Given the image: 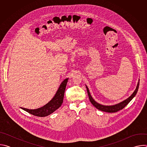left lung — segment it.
I'll return each mask as SVG.
<instances>
[{
  "label": "left lung",
  "mask_w": 147,
  "mask_h": 147,
  "mask_svg": "<svg viewBox=\"0 0 147 147\" xmlns=\"http://www.w3.org/2000/svg\"><path fill=\"white\" fill-rule=\"evenodd\" d=\"M139 81H140V80H139ZM139 81L138 82L137 86V87H136L135 91H134V92L132 94V95L130 96H129L127 99L123 100V102H121L119 103H117L116 105H112V106L102 105L97 103L92 98V96L90 93V91L87 86H86V88H87V93H88V95L89 99L90 100V102L96 109H98L101 111H103V112H108V113H114V112H117V111H119L123 109L132 100V99L136 96V95L138 91V87H139Z\"/></svg>",
  "instance_id": "obj_1"
}]
</instances>
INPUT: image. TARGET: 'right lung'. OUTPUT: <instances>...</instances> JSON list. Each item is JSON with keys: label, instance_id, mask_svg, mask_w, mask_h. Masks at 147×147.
I'll use <instances>...</instances> for the list:
<instances>
[{"label": "right lung", "instance_id": "right-lung-1", "mask_svg": "<svg viewBox=\"0 0 147 147\" xmlns=\"http://www.w3.org/2000/svg\"><path fill=\"white\" fill-rule=\"evenodd\" d=\"M68 79H65L61 83L55 96L44 107L36 109H28L24 108H22V109L32 115L38 117H45L51 115L61 105Z\"/></svg>", "mask_w": 147, "mask_h": 147}]
</instances>
